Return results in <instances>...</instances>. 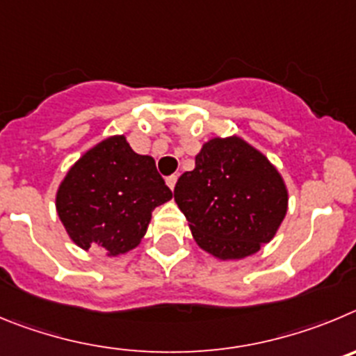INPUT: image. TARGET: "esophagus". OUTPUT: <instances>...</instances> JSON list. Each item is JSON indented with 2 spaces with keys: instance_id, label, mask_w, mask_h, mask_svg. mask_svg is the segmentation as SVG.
Returning a JSON list of instances; mask_svg holds the SVG:
<instances>
[{
  "instance_id": "esophagus-1",
  "label": "esophagus",
  "mask_w": 356,
  "mask_h": 356,
  "mask_svg": "<svg viewBox=\"0 0 356 356\" xmlns=\"http://www.w3.org/2000/svg\"><path fill=\"white\" fill-rule=\"evenodd\" d=\"M175 182H177V175H170V177H166V186H168L170 190H174L175 188Z\"/></svg>"
}]
</instances>
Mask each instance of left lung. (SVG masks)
<instances>
[{"label": "left lung", "instance_id": "obj_1", "mask_svg": "<svg viewBox=\"0 0 356 356\" xmlns=\"http://www.w3.org/2000/svg\"><path fill=\"white\" fill-rule=\"evenodd\" d=\"M175 204L193 239L218 261H241L275 238L289 207L277 166L245 138L214 136L179 177Z\"/></svg>", "mask_w": 356, "mask_h": 356}]
</instances>
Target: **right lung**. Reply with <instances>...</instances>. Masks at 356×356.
<instances>
[{
    "mask_svg": "<svg viewBox=\"0 0 356 356\" xmlns=\"http://www.w3.org/2000/svg\"><path fill=\"white\" fill-rule=\"evenodd\" d=\"M170 198L154 158L136 154L126 134H111L67 170L54 206L74 245L118 257L142 243L152 211Z\"/></svg>",
    "mask_w": 356,
    "mask_h": 356,
    "instance_id": "add662e5",
    "label": "right lung"
}]
</instances>
